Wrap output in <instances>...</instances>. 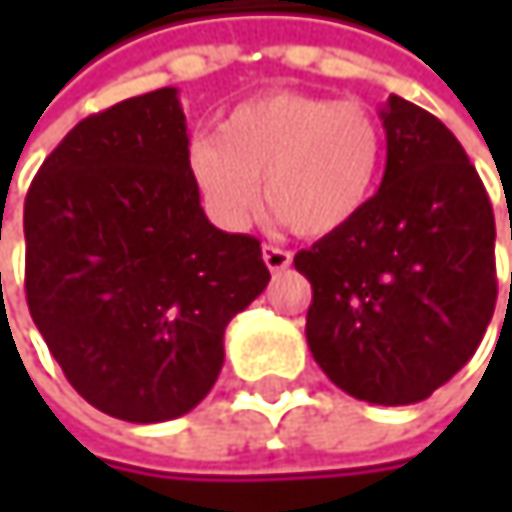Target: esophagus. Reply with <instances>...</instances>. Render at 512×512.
Listing matches in <instances>:
<instances>
[{
  "instance_id": "1",
  "label": "esophagus",
  "mask_w": 512,
  "mask_h": 512,
  "mask_svg": "<svg viewBox=\"0 0 512 512\" xmlns=\"http://www.w3.org/2000/svg\"><path fill=\"white\" fill-rule=\"evenodd\" d=\"M263 263L269 266V272H281L293 263V255L278 246H263Z\"/></svg>"
}]
</instances>
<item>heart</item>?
<instances>
[{
	"instance_id": "1",
	"label": "heart",
	"mask_w": 512,
	"mask_h": 512,
	"mask_svg": "<svg viewBox=\"0 0 512 512\" xmlns=\"http://www.w3.org/2000/svg\"><path fill=\"white\" fill-rule=\"evenodd\" d=\"M385 154L379 118L361 103L266 91L234 106L216 139L189 151L192 183L216 225L240 231L263 198L299 237L344 231L367 207Z\"/></svg>"
}]
</instances>
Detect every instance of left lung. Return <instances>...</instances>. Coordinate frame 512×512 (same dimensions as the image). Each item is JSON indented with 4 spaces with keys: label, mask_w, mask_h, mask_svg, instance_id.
Masks as SVG:
<instances>
[{
    "label": "left lung",
    "mask_w": 512,
    "mask_h": 512,
    "mask_svg": "<svg viewBox=\"0 0 512 512\" xmlns=\"http://www.w3.org/2000/svg\"><path fill=\"white\" fill-rule=\"evenodd\" d=\"M382 186L356 219L293 266L311 281L305 338L323 373L379 406L427 400L468 358L495 311V216L457 142L391 94ZM512 237V234H510Z\"/></svg>",
    "instance_id": "1"
}]
</instances>
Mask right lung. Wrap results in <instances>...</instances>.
Wrapping results in <instances>:
<instances>
[{"mask_svg": "<svg viewBox=\"0 0 512 512\" xmlns=\"http://www.w3.org/2000/svg\"><path fill=\"white\" fill-rule=\"evenodd\" d=\"M23 231L26 302L52 358L130 424L210 394L228 323L269 284L255 237L201 210L177 88L79 121L35 174Z\"/></svg>", "mask_w": 512, "mask_h": 512, "instance_id": "right-lung-1", "label": "right lung"}]
</instances>
